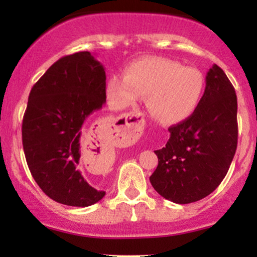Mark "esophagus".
Here are the masks:
<instances>
[{
  "instance_id": "esophagus-1",
  "label": "esophagus",
  "mask_w": 257,
  "mask_h": 257,
  "mask_svg": "<svg viewBox=\"0 0 257 257\" xmlns=\"http://www.w3.org/2000/svg\"><path fill=\"white\" fill-rule=\"evenodd\" d=\"M143 116L140 113H126L118 117V122L114 125L117 138L125 144H132L141 137L144 131Z\"/></svg>"
}]
</instances>
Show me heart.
I'll return each instance as SVG.
<instances>
[{"label":"heart","mask_w":257,"mask_h":257,"mask_svg":"<svg viewBox=\"0 0 257 257\" xmlns=\"http://www.w3.org/2000/svg\"><path fill=\"white\" fill-rule=\"evenodd\" d=\"M206 87L204 73L167 58H144L129 65L124 77L112 76L105 85L107 101L123 110L146 96L150 114L158 122L173 124L197 110Z\"/></svg>","instance_id":"b5f03b06"}]
</instances>
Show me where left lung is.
I'll return each mask as SVG.
<instances>
[{"instance_id": "1", "label": "left lung", "mask_w": 257, "mask_h": 257, "mask_svg": "<svg viewBox=\"0 0 257 257\" xmlns=\"http://www.w3.org/2000/svg\"><path fill=\"white\" fill-rule=\"evenodd\" d=\"M197 110L169 128L166 147L155 151L158 166L150 181L162 197L188 204L209 196L228 172L238 143L237 95L216 64L206 73Z\"/></svg>"}]
</instances>
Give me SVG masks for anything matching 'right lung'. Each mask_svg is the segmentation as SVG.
I'll return each mask as SVG.
<instances>
[{
    "label": "right lung",
    "mask_w": 257,
    "mask_h": 257,
    "mask_svg": "<svg viewBox=\"0 0 257 257\" xmlns=\"http://www.w3.org/2000/svg\"><path fill=\"white\" fill-rule=\"evenodd\" d=\"M105 85L102 64L78 52L55 61L29 95L22 128L26 162L41 190L61 204L84 208L105 196L78 168L82 155L90 159L98 151L91 125L106 102Z\"/></svg>",
    "instance_id": "right-lung-1"
}]
</instances>
